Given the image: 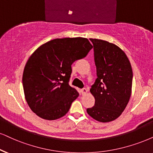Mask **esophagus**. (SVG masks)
Masks as SVG:
<instances>
[{"instance_id":"1","label":"esophagus","mask_w":153,"mask_h":153,"mask_svg":"<svg viewBox=\"0 0 153 153\" xmlns=\"http://www.w3.org/2000/svg\"><path fill=\"white\" fill-rule=\"evenodd\" d=\"M87 92H88V90H87L86 88H83L81 90V93H82V95H84V94H85Z\"/></svg>"}]
</instances>
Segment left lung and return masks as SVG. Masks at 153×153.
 <instances>
[{
  "label": "left lung",
  "instance_id": "1",
  "mask_svg": "<svg viewBox=\"0 0 153 153\" xmlns=\"http://www.w3.org/2000/svg\"><path fill=\"white\" fill-rule=\"evenodd\" d=\"M90 40L93 44L97 78L90 89L94 106L87 112L100 122H109L121 114L130 100L132 68L119 46L97 39Z\"/></svg>",
  "mask_w": 153,
  "mask_h": 153
}]
</instances>
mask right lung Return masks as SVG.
Wrapping results in <instances>:
<instances>
[{"instance_id": "1", "label": "right lung", "mask_w": 153, "mask_h": 153, "mask_svg": "<svg viewBox=\"0 0 153 153\" xmlns=\"http://www.w3.org/2000/svg\"><path fill=\"white\" fill-rule=\"evenodd\" d=\"M92 49L88 39H55L38 48L28 59L22 75L25 100L32 111L46 120L63 117L79 96L69 85L71 65Z\"/></svg>"}]
</instances>
